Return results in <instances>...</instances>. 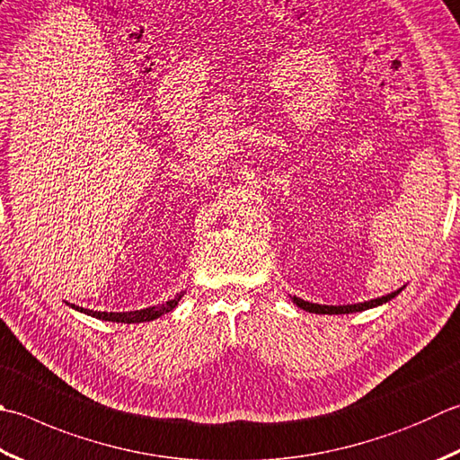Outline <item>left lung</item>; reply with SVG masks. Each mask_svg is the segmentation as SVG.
I'll use <instances>...</instances> for the list:
<instances>
[{"label":"left lung","mask_w":460,"mask_h":460,"mask_svg":"<svg viewBox=\"0 0 460 460\" xmlns=\"http://www.w3.org/2000/svg\"><path fill=\"white\" fill-rule=\"evenodd\" d=\"M401 290H402V288H398L396 292L386 294V296H380V298L368 300V302H360V305H349V306H320V305H312V302H306V300L296 298V296H294L292 300L296 302V306L305 308V310H308V312H316V314H349V312H360V310H367V308L383 305V302L394 298L396 294L401 292Z\"/></svg>","instance_id":"left-lung-1"}]
</instances>
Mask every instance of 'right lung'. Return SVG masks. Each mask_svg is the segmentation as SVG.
I'll return each mask as SVG.
<instances>
[{"mask_svg":"<svg viewBox=\"0 0 460 460\" xmlns=\"http://www.w3.org/2000/svg\"><path fill=\"white\" fill-rule=\"evenodd\" d=\"M181 298V294L174 300H168L164 302V305L158 306H150V308H144V310H136V312H98V310H88V308H80V306H74L75 310L85 312V314L95 316V318H102V320H110V323H124V324H134V323H148V320L154 318H160L162 314H166L172 308L178 306V302Z\"/></svg>","mask_w":460,"mask_h":460,"instance_id":"add662e5","label":"right lung"}]
</instances>
